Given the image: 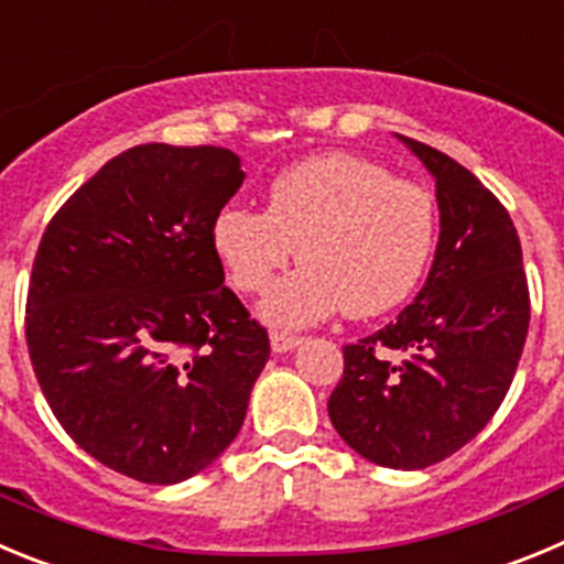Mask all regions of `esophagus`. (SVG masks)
<instances>
[{
	"label": "esophagus",
	"instance_id": "esophagus-1",
	"mask_svg": "<svg viewBox=\"0 0 564 564\" xmlns=\"http://www.w3.org/2000/svg\"><path fill=\"white\" fill-rule=\"evenodd\" d=\"M270 345H272V351H275V354H286V351H294V348L301 345V337H292V334L275 332L270 337Z\"/></svg>",
	"mask_w": 564,
	"mask_h": 564
}]
</instances>
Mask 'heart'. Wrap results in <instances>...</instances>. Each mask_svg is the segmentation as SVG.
I'll list each match as a JSON object with an SVG mask.
<instances>
[{
  "instance_id": "heart-1",
  "label": "heart",
  "mask_w": 564,
  "mask_h": 564,
  "mask_svg": "<svg viewBox=\"0 0 564 564\" xmlns=\"http://www.w3.org/2000/svg\"><path fill=\"white\" fill-rule=\"evenodd\" d=\"M438 216L427 187L345 151L281 171L267 210L230 205L210 245L238 292H263L297 252L301 270L270 289L261 317L303 328L345 308L377 317L404 303L435 250Z\"/></svg>"
}]
</instances>
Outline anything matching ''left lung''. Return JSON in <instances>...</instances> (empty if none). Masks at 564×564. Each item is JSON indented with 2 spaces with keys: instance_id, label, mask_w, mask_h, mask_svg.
Segmentation results:
<instances>
[{
  "instance_id": "1",
  "label": "left lung",
  "mask_w": 564,
  "mask_h": 564,
  "mask_svg": "<svg viewBox=\"0 0 564 564\" xmlns=\"http://www.w3.org/2000/svg\"><path fill=\"white\" fill-rule=\"evenodd\" d=\"M435 180L427 283L390 326L345 345L328 399L339 438L370 464L424 469L458 453L506 399L529 334V283L506 207L438 149L395 134Z\"/></svg>"
}]
</instances>
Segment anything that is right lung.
Instances as JSON below:
<instances>
[{"instance_id": "right-lung-1", "label": "right lung", "mask_w": 564, "mask_h": 564, "mask_svg": "<svg viewBox=\"0 0 564 564\" xmlns=\"http://www.w3.org/2000/svg\"><path fill=\"white\" fill-rule=\"evenodd\" d=\"M245 182L216 145H134L53 216L24 334L69 438L140 484L194 478L245 424L267 328L225 286L213 219Z\"/></svg>"}]
</instances>
